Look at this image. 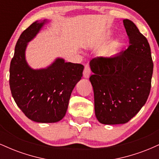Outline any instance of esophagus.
I'll list each match as a JSON object with an SVG mask.
<instances>
[{
  "mask_svg": "<svg viewBox=\"0 0 159 159\" xmlns=\"http://www.w3.org/2000/svg\"><path fill=\"white\" fill-rule=\"evenodd\" d=\"M91 74V69H90V66L88 63H86L84 65V72H83V75L84 77L86 78H88L90 77Z\"/></svg>",
  "mask_w": 159,
  "mask_h": 159,
  "instance_id": "obj_1",
  "label": "esophagus"
}]
</instances>
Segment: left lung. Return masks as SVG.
Here are the masks:
<instances>
[{
	"instance_id": "obj_1",
	"label": "left lung",
	"mask_w": 159,
	"mask_h": 159,
	"mask_svg": "<svg viewBox=\"0 0 159 159\" xmlns=\"http://www.w3.org/2000/svg\"><path fill=\"white\" fill-rule=\"evenodd\" d=\"M129 46L114 57H95L90 65L95 114L102 124L128 123L150 93L153 62L148 40L129 19L123 20Z\"/></svg>"
}]
</instances>
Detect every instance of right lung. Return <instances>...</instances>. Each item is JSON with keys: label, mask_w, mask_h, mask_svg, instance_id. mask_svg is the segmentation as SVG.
<instances>
[{"label": "right lung", "mask_w": 159, "mask_h": 159, "mask_svg": "<svg viewBox=\"0 0 159 159\" xmlns=\"http://www.w3.org/2000/svg\"><path fill=\"white\" fill-rule=\"evenodd\" d=\"M43 22L35 21L22 32L16 45L10 66V87L16 105L27 117L37 123L63 119L71 93L82 77L84 66L57 59L45 69L34 70L27 64V43L39 32Z\"/></svg>", "instance_id": "1"}]
</instances>
